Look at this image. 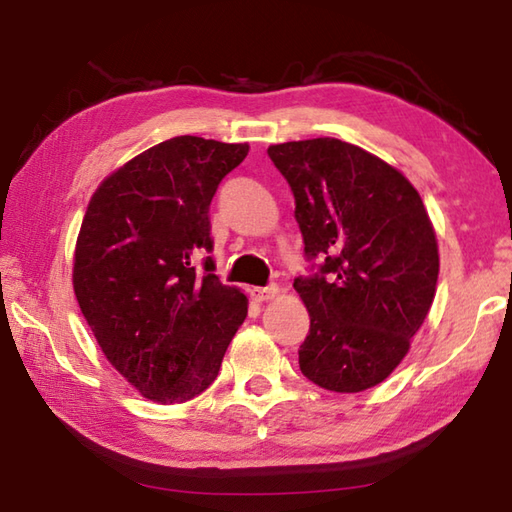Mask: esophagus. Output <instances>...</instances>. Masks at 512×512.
I'll use <instances>...</instances> for the list:
<instances>
[{
    "mask_svg": "<svg viewBox=\"0 0 512 512\" xmlns=\"http://www.w3.org/2000/svg\"><path fill=\"white\" fill-rule=\"evenodd\" d=\"M278 294V285H267V287H252L249 289V296H252L256 302H267Z\"/></svg>",
    "mask_w": 512,
    "mask_h": 512,
    "instance_id": "esophagus-1",
    "label": "esophagus"
}]
</instances>
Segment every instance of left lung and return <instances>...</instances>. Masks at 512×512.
<instances>
[{
    "label": "left lung",
    "mask_w": 512,
    "mask_h": 512,
    "mask_svg": "<svg viewBox=\"0 0 512 512\" xmlns=\"http://www.w3.org/2000/svg\"><path fill=\"white\" fill-rule=\"evenodd\" d=\"M296 201L311 274L294 289L309 311L300 371L358 393L398 367L435 298L440 256L415 187L378 156L340 139L269 145Z\"/></svg>",
    "instance_id": "8db88e82"
}]
</instances>
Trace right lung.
<instances>
[{"instance_id": "right-lung-1", "label": "right lung", "mask_w": 512, "mask_h": 512, "mask_svg": "<svg viewBox=\"0 0 512 512\" xmlns=\"http://www.w3.org/2000/svg\"><path fill=\"white\" fill-rule=\"evenodd\" d=\"M247 143L174 137L134 156L92 194L72 285L101 351L143 398L179 404L216 380L247 316L212 256L210 203Z\"/></svg>"}]
</instances>
